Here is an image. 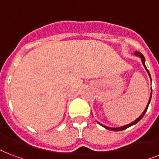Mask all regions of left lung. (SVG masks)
<instances>
[{
  "instance_id": "1",
  "label": "left lung",
  "mask_w": 159,
  "mask_h": 159,
  "mask_svg": "<svg viewBox=\"0 0 159 159\" xmlns=\"http://www.w3.org/2000/svg\"><path fill=\"white\" fill-rule=\"evenodd\" d=\"M134 54L135 55V56H137V57H139L141 58V61H142V63H143V67H144V68H145L146 72H148V76H149V78H150L151 80V76H150V73H149V72H148V70L147 69V67H146L145 66V58H144V57H143V55L142 54V53H140V52H137V51H135L134 53ZM151 97H152V88H151V94H150V97H149V100H148V104H147V106H146V108L145 110L143 111V112L142 114H141L140 116H139L138 118L136 119L135 120H134L133 122H131V123L128 124V125H123V126H120V127H116V128H112V127H109V126H106V125H102V124L99 123V122H97V123L99 124L100 125H102V127H104V128L107 129H109V130H112V131H121V130H124V129H125L129 128V127H130V126L134 125H135V124H137L139 122V121L141 119L143 118V116H144V114L146 113V111H147V110H148V105H149V103H150V101H151Z\"/></svg>"
}]
</instances>
